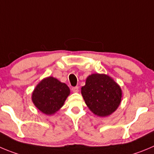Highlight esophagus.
<instances>
[{
    "mask_svg": "<svg viewBox=\"0 0 154 154\" xmlns=\"http://www.w3.org/2000/svg\"><path fill=\"white\" fill-rule=\"evenodd\" d=\"M72 91L74 93H77L79 91V87H72Z\"/></svg>",
    "mask_w": 154,
    "mask_h": 154,
    "instance_id": "esophagus-1",
    "label": "esophagus"
}]
</instances>
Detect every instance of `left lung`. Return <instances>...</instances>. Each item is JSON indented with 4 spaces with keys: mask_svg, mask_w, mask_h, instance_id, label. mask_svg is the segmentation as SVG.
Masks as SVG:
<instances>
[{
    "mask_svg": "<svg viewBox=\"0 0 154 154\" xmlns=\"http://www.w3.org/2000/svg\"><path fill=\"white\" fill-rule=\"evenodd\" d=\"M82 96L89 109L99 116H107L119 107L122 100L120 87L106 74L89 76L81 88Z\"/></svg>",
    "mask_w": 154,
    "mask_h": 154,
    "instance_id": "1",
    "label": "left lung"
}]
</instances>
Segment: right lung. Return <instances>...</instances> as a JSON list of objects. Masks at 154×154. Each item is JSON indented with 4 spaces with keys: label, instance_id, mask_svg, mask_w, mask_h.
<instances>
[{
    "label": "right lung",
    "instance_id": "1",
    "mask_svg": "<svg viewBox=\"0 0 154 154\" xmlns=\"http://www.w3.org/2000/svg\"><path fill=\"white\" fill-rule=\"evenodd\" d=\"M70 89L52 77L42 80L34 90L32 100L35 106L46 115L54 114L62 107Z\"/></svg>",
    "mask_w": 154,
    "mask_h": 154
}]
</instances>
